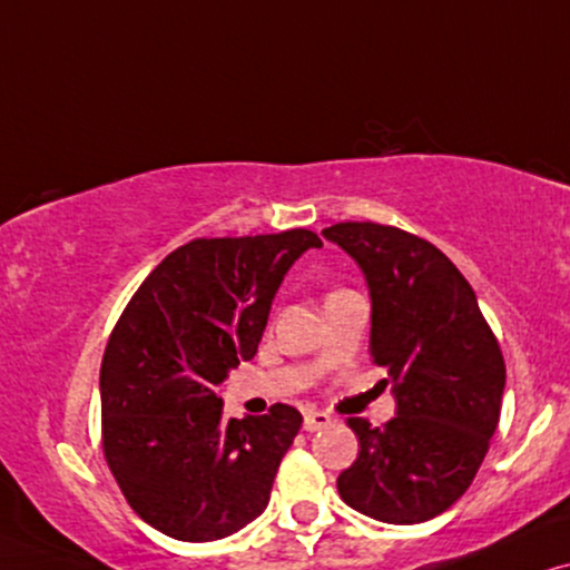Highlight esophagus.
Returning a JSON list of instances; mask_svg holds the SVG:
<instances>
[{
	"instance_id": "1",
	"label": "esophagus",
	"mask_w": 570,
	"mask_h": 570,
	"mask_svg": "<svg viewBox=\"0 0 570 570\" xmlns=\"http://www.w3.org/2000/svg\"><path fill=\"white\" fill-rule=\"evenodd\" d=\"M333 420L325 412H315V409H307L305 412V430L307 432H317V430H323V428H328Z\"/></svg>"
}]
</instances>
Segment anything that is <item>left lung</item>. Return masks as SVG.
Instances as JSON below:
<instances>
[{"label":"left lung","instance_id":"1","mask_svg":"<svg viewBox=\"0 0 570 570\" xmlns=\"http://www.w3.org/2000/svg\"><path fill=\"white\" fill-rule=\"evenodd\" d=\"M360 265L373 302L370 356L396 416H354L360 456L338 474L346 505L385 523L435 519L464 495L500 420L505 362L474 289L428 239L373 222L323 229Z\"/></svg>","mask_w":570,"mask_h":570}]
</instances>
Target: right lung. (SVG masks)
Returning a JSON list of instances; mask_svg holds the SVG:
<instances>
[{"mask_svg":"<svg viewBox=\"0 0 570 570\" xmlns=\"http://www.w3.org/2000/svg\"><path fill=\"white\" fill-rule=\"evenodd\" d=\"M307 229L193 239L150 271L101 362L104 456L142 521L181 542L224 540L265 511L302 414L226 420L218 385L253 360Z\"/></svg>","mask_w":570,"mask_h":570,"instance_id":"add662e5","label":"right lung"}]
</instances>
